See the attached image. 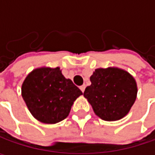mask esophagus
I'll return each instance as SVG.
<instances>
[{
  "label": "esophagus",
  "mask_w": 155,
  "mask_h": 155,
  "mask_svg": "<svg viewBox=\"0 0 155 155\" xmlns=\"http://www.w3.org/2000/svg\"><path fill=\"white\" fill-rule=\"evenodd\" d=\"M80 90L82 91V92H84V90H85V84H83L82 86H80Z\"/></svg>",
  "instance_id": "34e87169"
}]
</instances>
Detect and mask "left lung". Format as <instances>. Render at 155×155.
<instances>
[{
    "label": "left lung",
    "mask_w": 155,
    "mask_h": 155,
    "mask_svg": "<svg viewBox=\"0 0 155 155\" xmlns=\"http://www.w3.org/2000/svg\"><path fill=\"white\" fill-rule=\"evenodd\" d=\"M84 97L95 114L104 121H117L129 112L137 96V84L132 75L116 67L96 69Z\"/></svg>",
    "instance_id": "left-lung-1"
}]
</instances>
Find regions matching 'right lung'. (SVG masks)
Segmentation results:
<instances>
[{"instance_id":"1","label":"right lung","mask_w":155,"mask_h":155,"mask_svg":"<svg viewBox=\"0 0 155 155\" xmlns=\"http://www.w3.org/2000/svg\"><path fill=\"white\" fill-rule=\"evenodd\" d=\"M83 92L60 68L41 67L27 75L21 86V95L27 108L38 121L54 124L65 119L74 101Z\"/></svg>"}]
</instances>
